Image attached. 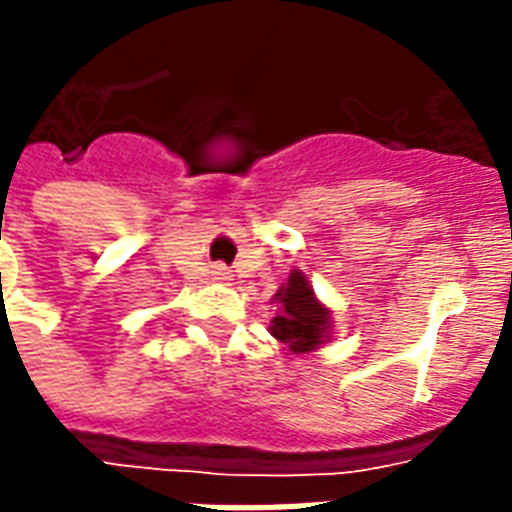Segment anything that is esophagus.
<instances>
[{"label": "esophagus", "instance_id": "34e87169", "mask_svg": "<svg viewBox=\"0 0 512 512\" xmlns=\"http://www.w3.org/2000/svg\"><path fill=\"white\" fill-rule=\"evenodd\" d=\"M208 274H211V279H214V282H230V271H227L225 266H211V271H208Z\"/></svg>", "mask_w": 512, "mask_h": 512}]
</instances>
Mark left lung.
Listing matches in <instances>:
<instances>
[{
  "mask_svg": "<svg viewBox=\"0 0 512 512\" xmlns=\"http://www.w3.org/2000/svg\"><path fill=\"white\" fill-rule=\"evenodd\" d=\"M279 312L271 320V336L287 344V350L301 355V352L317 350L320 344L328 342L331 333V312L325 309L317 295H314L309 279L301 271H293L287 285L276 293Z\"/></svg>",
  "mask_w": 512,
  "mask_h": 512,
  "instance_id": "1",
  "label": "left lung"
}]
</instances>
